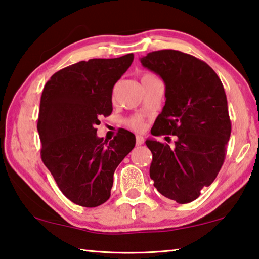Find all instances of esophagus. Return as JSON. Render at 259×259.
Listing matches in <instances>:
<instances>
[{
  "label": "esophagus",
  "instance_id": "esophagus-1",
  "mask_svg": "<svg viewBox=\"0 0 259 259\" xmlns=\"http://www.w3.org/2000/svg\"><path fill=\"white\" fill-rule=\"evenodd\" d=\"M136 144H137L138 146L142 145V144H144V137H143V136H139V135L136 136Z\"/></svg>",
  "mask_w": 259,
  "mask_h": 259
}]
</instances>
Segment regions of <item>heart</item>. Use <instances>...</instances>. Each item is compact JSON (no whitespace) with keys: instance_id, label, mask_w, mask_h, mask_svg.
Instances as JSON below:
<instances>
[{"instance_id":"b5f03b06","label":"heart","mask_w":259,"mask_h":259,"mask_svg":"<svg viewBox=\"0 0 259 259\" xmlns=\"http://www.w3.org/2000/svg\"><path fill=\"white\" fill-rule=\"evenodd\" d=\"M157 78L154 74L152 73H148L145 72L142 75V83L143 82H146V81H152V80H155ZM126 124H128L129 128H131L135 131H142L144 128H145V123H144V120L142 116H134L126 121Z\"/></svg>"}]
</instances>
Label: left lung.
I'll use <instances>...</instances> for the list:
<instances>
[{"label":"left lung","instance_id":"8db88e82","mask_svg":"<svg viewBox=\"0 0 259 259\" xmlns=\"http://www.w3.org/2000/svg\"><path fill=\"white\" fill-rule=\"evenodd\" d=\"M140 63L165 84V105L151 133L176 136L174 147L146 140L153 154L150 176L165 198L192 202L225 160L231 120L224 87L207 63L182 51H153Z\"/></svg>","mask_w":259,"mask_h":259}]
</instances>
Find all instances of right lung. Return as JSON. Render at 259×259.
<instances>
[{"label":"right lung","mask_w":259,"mask_h":259,"mask_svg":"<svg viewBox=\"0 0 259 259\" xmlns=\"http://www.w3.org/2000/svg\"><path fill=\"white\" fill-rule=\"evenodd\" d=\"M133 60L128 54L80 61L55 73L43 88L37 120L41 159L63 194L81 207L106 202L114 171L135 147L128 130L108 142L98 138L96 129L100 116L111 115L113 87Z\"/></svg>","instance_id":"add662e5"}]
</instances>
